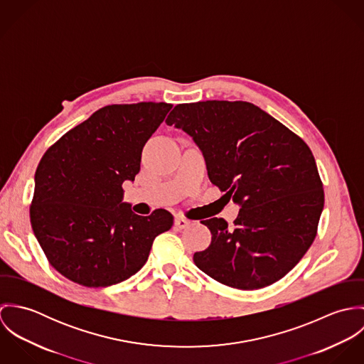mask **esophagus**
Here are the masks:
<instances>
[{
  "label": "esophagus",
  "mask_w": 364,
  "mask_h": 364,
  "mask_svg": "<svg viewBox=\"0 0 364 364\" xmlns=\"http://www.w3.org/2000/svg\"><path fill=\"white\" fill-rule=\"evenodd\" d=\"M189 224H191V221H189L188 218H183V217H178V218H175V225H176V228H179V230L188 228V227H189Z\"/></svg>",
  "instance_id": "1"
}]
</instances>
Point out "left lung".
<instances>
[{"mask_svg":"<svg viewBox=\"0 0 364 364\" xmlns=\"http://www.w3.org/2000/svg\"><path fill=\"white\" fill-rule=\"evenodd\" d=\"M165 123L193 137L211 183L241 205L232 228L221 217L200 221L211 231V244L193 255L196 266L240 290L286 276L311 247L323 208L307 143L244 101L176 105Z\"/></svg>","mask_w":364,"mask_h":364,"instance_id":"obj_1","label":"left lung"}]
</instances>
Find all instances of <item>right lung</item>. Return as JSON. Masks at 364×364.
<instances>
[{
	"mask_svg": "<svg viewBox=\"0 0 364 364\" xmlns=\"http://www.w3.org/2000/svg\"><path fill=\"white\" fill-rule=\"evenodd\" d=\"M172 107L165 102L107 105L68 130L35 173L31 224L46 258L68 280L106 287L137 273L173 215H137L122 203L141 151Z\"/></svg>",
	"mask_w": 364,
	"mask_h": 364,
	"instance_id": "right-lung-1",
	"label": "right lung"
}]
</instances>
